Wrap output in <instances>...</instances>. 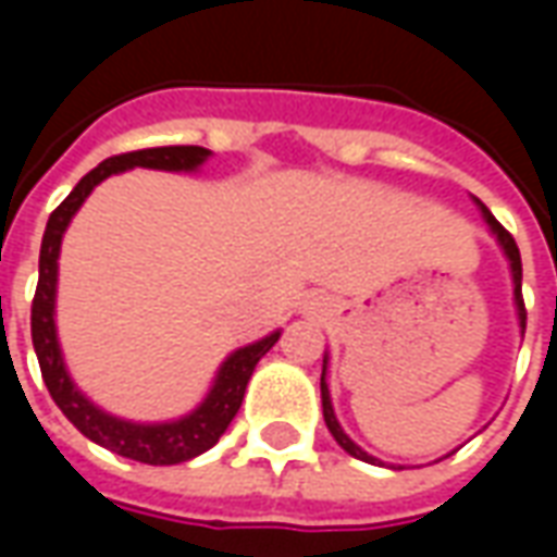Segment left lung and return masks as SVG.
<instances>
[{
    "mask_svg": "<svg viewBox=\"0 0 557 557\" xmlns=\"http://www.w3.org/2000/svg\"><path fill=\"white\" fill-rule=\"evenodd\" d=\"M480 208V214H483V220L490 223L492 235L498 238V244H502L504 256H507V262H510V271H513V298H516V313H519V327H522V334H525V301H522V259H519V247H516L513 235L504 230L498 220L492 218V211L480 199H474ZM327 363V358H325ZM322 414H325V423L327 430H331V435L337 438V444L346 450L349 456H355V459H363V462H375V456H370L367 450H361L358 444L351 442L349 435L343 432V426H339L337 414H334V406H331V394H327V385H325V370H322Z\"/></svg>",
    "mask_w": 557,
    "mask_h": 557,
    "instance_id": "left-lung-1",
    "label": "left lung"
}]
</instances>
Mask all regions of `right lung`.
<instances>
[{
  "instance_id": "1",
  "label": "right lung",
  "mask_w": 557,
  "mask_h": 557,
  "mask_svg": "<svg viewBox=\"0 0 557 557\" xmlns=\"http://www.w3.org/2000/svg\"><path fill=\"white\" fill-rule=\"evenodd\" d=\"M208 148L202 146H160V148H139L127 154H115L98 163L89 175H83L79 184L65 196V202L55 208L47 230H44L41 259H38V289L32 301V346L41 363L44 385L50 391L53 403L62 409L74 426L86 438L101 444L107 450H113L127 459H137L146 466H178L194 456L206 454L208 447H214L218 438L226 432L232 418L242 409L244 391L253 375L256 363L280 339V331L268 334L259 343H250L244 349L232 351L218 370V379L208 391V397L196 406L190 414H184L170 423H131V420L113 418L103 409H98L91 399H86L71 382L65 370V358L59 349L55 337V280H59V247L65 235L67 223L77 214V208L86 202V196L115 172L146 166V170H166V172H194L208 160Z\"/></svg>"
}]
</instances>
